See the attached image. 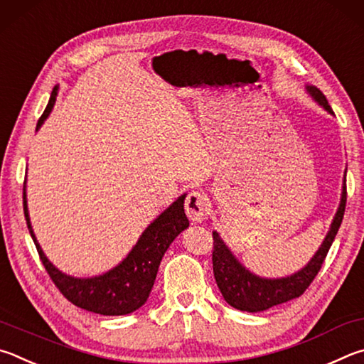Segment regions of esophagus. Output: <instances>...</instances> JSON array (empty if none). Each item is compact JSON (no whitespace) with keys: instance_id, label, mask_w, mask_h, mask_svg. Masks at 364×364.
<instances>
[{"instance_id":"esophagus-1","label":"esophagus","mask_w":364,"mask_h":364,"mask_svg":"<svg viewBox=\"0 0 364 364\" xmlns=\"http://www.w3.org/2000/svg\"><path fill=\"white\" fill-rule=\"evenodd\" d=\"M208 198L200 192H192L186 200V213L193 224H200L206 219Z\"/></svg>"}]
</instances>
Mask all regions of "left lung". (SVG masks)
Here are the masks:
<instances>
[{
  "label": "left lung",
  "mask_w": 364,
  "mask_h": 364,
  "mask_svg": "<svg viewBox=\"0 0 364 364\" xmlns=\"http://www.w3.org/2000/svg\"><path fill=\"white\" fill-rule=\"evenodd\" d=\"M305 91H307V94L318 105L334 117L333 108L329 107L326 97H324L320 89L316 86L305 85ZM346 174L347 169L343 172L339 206H337V211L334 214L333 222H331L326 237H324L323 243L318 247L314 256H311L309 262L305 264L301 270L291 273V275L277 278H267L257 275V273L251 272L237 256H235L233 251L228 247L225 241L222 240L218 230L213 232L214 278L228 305H232L233 309L241 311L257 314V311L269 310L272 307H275V305L292 301V299L304 294V291L309 288L310 283L314 282V278L316 277V273L320 272L324 262V257H326L329 247L333 245L336 235L339 232V227L342 224L347 201Z\"/></svg>",
  "instance_id": "obj_1"
}]
</instances>
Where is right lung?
<instances>
[{"mask_svg": "<svg viewBox=\"0 0 364 364\" xmlns=\"http://www.w3.org/2000/svg\"><path fill=\"white\" fill-rule=\"evenodd\" d=\"M57 94H59V85L54 86L50 92L46 110L38 119L36 131L53 112ZM186 196L187 193L178 196L145 227L136 245L131 247V251L119 264L100 275L86 278L68 275V273L59 270L41 250L30 222L27 182L23 186V213L41 262L46 267L49 277L53 278L62 294L80 309L105 316H119L132 314L146 302L153 284H155L158 267L161 264L164 252L168 251L172 241L188 228L190 222L186 215V209H183Z\"/></svg>", "mask_w": 364, "mask_h": 364, "instance_id": "obj_1", "label": "right lung"}]
</instances>
